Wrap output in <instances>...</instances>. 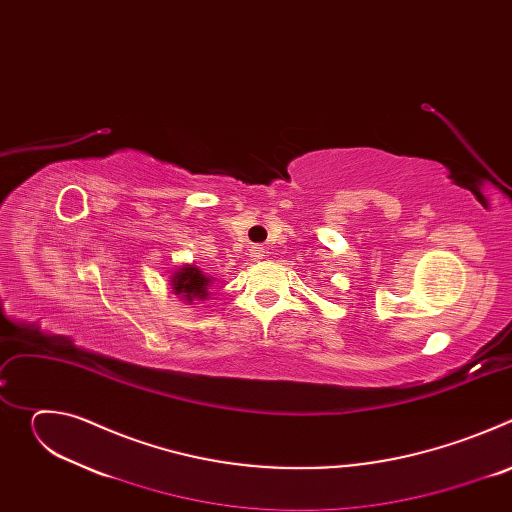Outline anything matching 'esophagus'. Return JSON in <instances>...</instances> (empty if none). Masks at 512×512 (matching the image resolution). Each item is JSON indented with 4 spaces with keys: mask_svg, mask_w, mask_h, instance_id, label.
I'll list each match as a JSON object with an SVG mask.
<instances>
[{
    "mask_svg": "<svg viewBox=\"0 0 512 512\" xmlns=\"http://www.w3.org/2000/svg\"><path fill=\"white\" fill-rule=\"evenodd\" d=\"M249 257H251L253 261H261V259L265 257V249H263L261 245H253V247L249 249Z\"/></svg>",
    "mask_w": 512,
    "mask_h": 512,
    "instance_id": "1",
    "label": "esophagus"
}]
</instances>
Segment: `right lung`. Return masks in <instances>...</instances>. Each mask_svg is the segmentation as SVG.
Wrapping results in <instances>:
<instances>
[{
  "label": "right lung",
  "instance_id": "1",
  "mask_svg": "<svg viewBox=\"0 0 512 512\" xmlns=\"http://www.w3.org/2000/svg\"><path fill=\"white\" fill-rule=\"evenodd\" d=\"M212 283H214V277L204 275L196 265H188V263L180 265L170 275L172 294L178 296L186 306L206 300L210 296Z\"/></svg>",
  "mask_w": 512,
  "mask_h": 512
}]
</instances>
